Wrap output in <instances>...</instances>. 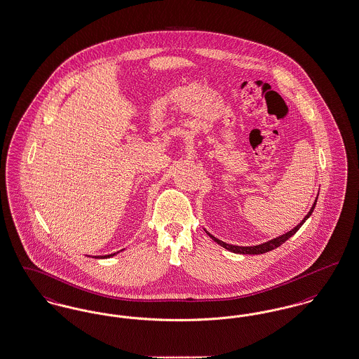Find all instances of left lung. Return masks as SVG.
Returning <instances> with one entry per match:
<instances>
[{
	"label": "left lung",
	"mask_w": 359,
	"mask_h": 359,
	"mask_svg": "<svg viewBox=\"0 0 359 359\" xmlns=\"http://www.w3.org/2000/svg\"><path fill=\"white\" fill-rule=\"evenodd\" d=\"M316 202H318V198H316L313 205L311 207V210H309V212L306 215V218H304L302 222L299 223L294 229H292L290 231L283 234V236H280V237H277V238L271 239V241H268V242H265V243H261V245H257V246H236V245H229V243L223 242L221 239L215 238V237L211 236L210 233H207V234H208L211 238L214 239L217 243H219L224 249H227V250H230V252H233V253H238V255H262V253H266V252L273 250L276 248H278L280 245H283L287 239H290V237L302 227V224L306 222L308 218L311 217V214H312V211H313V208H315V205H316Z\"/></svg>",
	"instance_id": "left-lung-1"
}]
</instances>
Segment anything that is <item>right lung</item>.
I'll use <instances>...</instances> for the list:
<instances>
[{
  "instance_id": "1",
  "label": "right lung",
  "mask_w": 359,
  "mask_h": 359,
  "mask_svg": "<svg viewBox=\"0 0 359 359\" xmlns=\"http://www.w3.org/2000/svg\"><path fill=\"white\" fill-rule=\"evenodd\" d=\"M114 255H116V253H113V255H107V256H102V257H101V258H103V257H111V256H114Z\"/></svg>"
}]
</instances>
